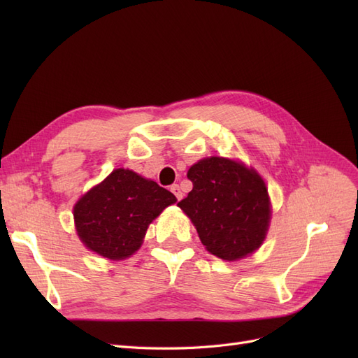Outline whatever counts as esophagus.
<instances>
[{"mask_svg": "<svg viewBox=\"0 0 358 358\" xmlns=\"http://www.w3.org/2000/svg\"><path fill=\"white\" fill-rule=\"evenodd\" d=\"M170 191L175 194V197L178 199V200H180L182 199V191H180V187L178 185V183H173V185L170 187Z\"/></svg>", "mask_w": 358, "mask_h": 358, "instance_id": "1", "label": "esophagus"}]
</instances>
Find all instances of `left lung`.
<instances>
[{"mask_svg":"<svg viewBox=\"0 0 358 358\" xmlns=\"http://www.w3.org/2000/svg\"><path fill=\"white\" fill-rule=\"evenodd\" d=\"M192 189L178 203L201 243L222 259L242 258L263 243L270 220L266 183L251 169L220 157L188 170Z\"/></svg>","mask_w":358,"mask_h":358,"instance_id":"left-lung-1","label":"left lung"}]
</instances>
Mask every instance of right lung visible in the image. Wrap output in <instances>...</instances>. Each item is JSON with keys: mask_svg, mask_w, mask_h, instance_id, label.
Instances as JSON below:
<instances>
[{"mask_svg": "<svg viewBox=\"0 0 358 358\" xmlns=\"http://www.w3.org/2000/svg\"><path fill=\"white\" fill-rule=\"evenodd\" d=\"M175 201L157 182L117 169L74 206L76 229L91 251L124 259L142 245L152 220Z\"/></svg>", "mask_w": 358, "mask_h": 358, "instance_id": "1", "label": "right lung"}]
</instances>
